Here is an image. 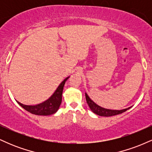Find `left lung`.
Segmentation results:
<instances>
[{
	"mask_svg": "<svg viewBox=\"0 0 152 152\" xmlns=\"http://www.w3.org/2000/svg\"><path fill=\"white\" fill-rule=\"evenodd\" d=\"M86 95V102L88 104V105L89 106L91 110L94 113V114L99 115V116H115V115L117 114H122L123 112L126 111V110H128L129 108L128 109H122V110H111V109H104V108L101 107L99 105H97L96 104H95L93 101L87 95V94H85Z\"/></svg>",
	"mask_w": 152,
	"mask_h": 152,
	"instance_id": "8db88e82",
	"label": "left lung"
}]
</instances>
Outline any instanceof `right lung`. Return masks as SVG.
Instances as JSON below:
<instances>
[{
  "mask_svg": "<svg viewBox=\"0 0 152 152\" xmlns=\"http://www.w3.org/2000/svg\"><path fill=\"white\" fill-rule=\"evenodd\" d=\"M69 77L66 78L59 85L54 94L46 102L41 103L35 106H28L22 104L21 103L18 102V104L24 109L33 114L38 115V116H47V115L53 114L56 112L59 109L62 101V93L64 89V84Z\"/></svg>",
  "mask_w": 152,
  "mask_h": 152,
  "instance_id": "right-lung-1",
  "label": "right lung"
}]
</instances>
